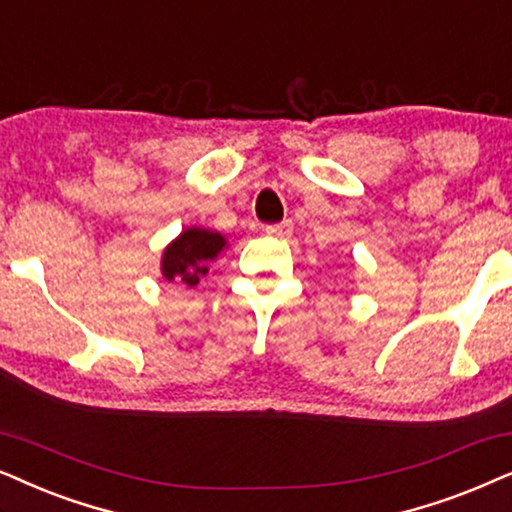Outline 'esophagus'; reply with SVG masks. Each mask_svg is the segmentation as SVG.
Wrapping results in <instances>:
<instances>
[{
    "label": "esophagus",
    "instance_id": "34e87169",
    "mask_svg": "<svg viewBox=\"0 0 512 512\" xmlns=\"http://www.w3.org/2000/svg\"><path fill=\"white\" fill-rule=\"evenodd\" d=\"M267 234L269 236H276V238H290L292 236V222L285 220L281 224H269Z\"/></svg>",
    "mask_w": 512,
    "mask_h": 512
}]
</instances>
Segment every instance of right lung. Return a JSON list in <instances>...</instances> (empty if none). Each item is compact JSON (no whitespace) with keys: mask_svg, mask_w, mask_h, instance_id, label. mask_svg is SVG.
<instances>
[{"mask_svg":"<svg viewBox=\"0 0 512 512\" xmlns=\"http://www.w3.org/2000/svg\"><path fill=\"white\" fill-rule=\"evenodd\" d=\"M227 248V238L220 231H210L203 227H187L175 236L161 255V276L168 283L189 285L194 288L208 267Z\"/></svg>","mask_w":512,"mask_h":512,"instance_id":"add662e5","label":"right lung"}]
</instances>
